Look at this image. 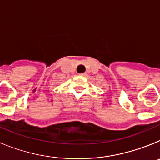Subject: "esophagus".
<instances>
[{
	"label": "esophagus",
	"mask_w": 160,
	"mask_h": 160,
	"mask_svg": "<svg viewBox=\"0 0 160 160\" xmlns=\"http://www.w3.org/2000/svg\"><path fill=\"white\" fill-rule=\"evenodd\" d=\"M79 74H80V75H85V73H79Z\"/></svg>",
	"instance_id": "1"
}]
</instances>
